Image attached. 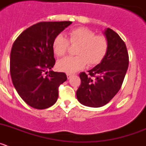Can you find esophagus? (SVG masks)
Wrapping results in <instances>:
<instances>
[{"label": "esophagus", "mask_w": 146, "mask_h": 146, "mask_svg": "<svg viewBox=\"0 0 146 146\" xmlns=\"http://www.w3.org/2000/svg\"><path fill=\"white\" fill-rule=\"evenodd\" d=\"M66 75H67V78H68V79H69V78H70V77H72V74H67Z\"/></svg>", "instance_id": "obj_1"}]
</instances>
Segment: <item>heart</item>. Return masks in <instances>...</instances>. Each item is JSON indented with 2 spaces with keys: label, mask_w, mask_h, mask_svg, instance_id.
Returning a JSON list of instances; mask_svg holds the SVG:
<instances>
[{
  "label": "heart",
  "mask_w": 146,
  "mask_h": 146,
  "mask_svg": "<svg viewBox=\"0 0 146 146\" xmlns=\"http://www.w3.org/2000/svg\"><path fill=\"white\" fill-rule=\"evenodd\" d=\"M69 42L78 44L77 56H68L57 62L58 70L72 74L85 68L87 64L96 65L102 60L108 50V39L104 36L96 35L95 31L86 27H79L69 32ZM69 42L64 35H57L52 42V50L58 57L66 52Z\"/></svg>",
  "instance_id": "obj_1"
}]
</instances>
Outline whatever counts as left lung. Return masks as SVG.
<instances>
[{
    "label": "left lung",
    "instance_id": "8db88e82",
    "mask_svg": "<svg viewBox=\"0 0 146 146\" xmlns=\"http://www.w3.org/2000/svg\"><path fill=\"white\" fill-rule=\"evenodd\" d=\"M108 39L107 54L92 69L80 74L81 85L76 95L80 103L90 108L108 104L121 88L129 66L126 44L119 35L110 28L104 30ZM91 76H94L92 78Z\"/></svg>",
    "mask_w": 146,
    "mask_h": 146
}]
</instances>
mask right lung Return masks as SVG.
Wrapping results in <instances>:
<instances>
[{
	"instance_id": "add662e5",
	"label": "right lung",
	"mask_w": 146,
	"mask_h": 146,
	"mask_svg": "<svg viewBox=\"0 0 146 146\" xmlns=\"http://www.w3.org/2000/svg\"><path fill=\"white\" fill-rule=\"evenodd\" d=\"M72 22H41L17 37L10 54V74L17 92L35 109H46L58 97V87L67 80L64 72L52 69L55 64L52 42ZM47 70H50L48 72ZM48 73L44 76L43 74Z\"/></svg>"
}]
</instances>
